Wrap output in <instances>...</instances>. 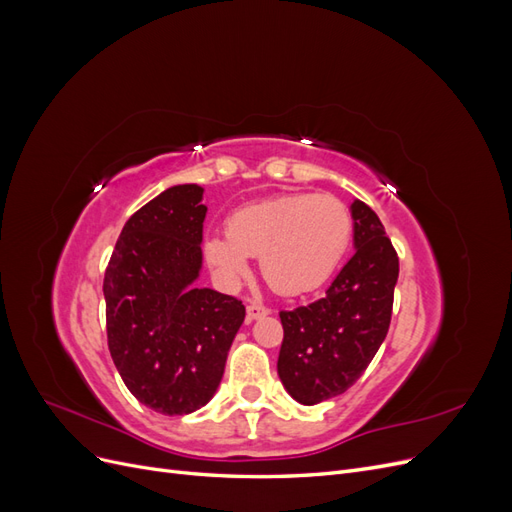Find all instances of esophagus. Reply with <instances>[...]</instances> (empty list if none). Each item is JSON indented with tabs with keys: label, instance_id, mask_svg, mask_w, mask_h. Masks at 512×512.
<instances>
[{
	"label": "esophagus",
	"instance_id": "esophagus-1",
	"mask_svg": "<svg viewBox=\"0 0 512 512\" xmlns=\"http://www.w3.org/2000/svg\"><path fill=\"white\" fill-rule=\"evenodd\" d=\"M267 314H271V309L262 303H250L247 305V320H258L265 318Z\"/></svg>",
	"mask_w": 512,
	"mask_h": 512
}]
</instances>
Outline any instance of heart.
<instances>
[{
  "instance_id": "1",
  "label": "heart",
  "mask_w": 512,
  "mask_h": 512,
  "mask_svg": "<svg viewBox=\"0 0 512 512\" xmlns=\"http://www.w3.org/2000/svg\"><path fill=\"white\" fill-rule=\"evenodd\" d=\"M352 232L354 220L344 200L292 192L232 213L228 237L209 235L205 256L226 282H237L247 273V256H258L267 284L297 297L329 280L348 252Z\"/></svg>"
}]
</instances>
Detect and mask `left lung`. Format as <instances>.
I'll list each match as a JSON object with an SVG mask.
<instances>
[{"mask_svg": "<svg viewBox=\"0 0 512 512\" xmlns=\"http://www.w3.org/2000/svg\"><path fill=\"white\" fill-rule=\"evenodd\" d=\"M352 218L356 252L327 294L280 312L284 339L277 374L305 406L348 391L389 333L399 258L371 207L354 200Z\"/></svg>", "mask_w": 512, "mask_h": 512, "instance_id": "obj_1", "label": "left lung"}]
</instances>
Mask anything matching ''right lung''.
I'll return each instance as SVG.
<instances>
[{"label": "right lung", "mask_w": 512, "mask_h": 512, "mask_svg": "<svg viewBox=\"0 0 512 512\" xmlns=\"http://www.w3.org/2000/svg\"><path fill=\"white\" fill-rule=\"evenodd\" d=\"M203 188L175 185L123 226L104 273L106 339L128 391L160 414L213 397L245 318L230 294L196 288L203 265Z\"/></svg>", "instance_id": "1"}]
</instances>
